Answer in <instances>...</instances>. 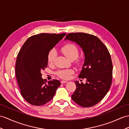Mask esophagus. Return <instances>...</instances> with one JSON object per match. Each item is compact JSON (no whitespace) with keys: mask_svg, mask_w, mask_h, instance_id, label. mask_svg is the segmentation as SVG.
<instances>
[{"mask_svg":"<svg viewBox=\"0 0 129 129\" xmlns=\"http://www.w3.org/2000/svg\"><path fill=\"white\" fill-rule=\"evenodd\" d=\"M67 82H68L67 81H64V80L61 81V83H67Z\"/></svg>","mask_w":129,"mask_h":129,"instance_id":"1","label":"esophagus"}]
</instances>
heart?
Returning a JSON list of instances; mask_svg holds the SVG:
<instances>
[{
  "instance_id": "1",
  "label": "heart",
  "mask_w": 129,
  "mask_h": 129,
  "mask_svg": "<svg viewBox=\"0 0 129 129\" xmlns=\"http://www.w3.org/2000/svg\"><path fill=\"white\" fill-rule=\"evenodd\" d=\"M61 51L70 60H75L79 55V50L75 45L71 43H68L62 46ZM56 56V51L55 49H52L49 51L47 56V61L49 64H52L55 61ZM79 60H76L77 64L80 63ZM74 73L72 69H61L56 72V75L63 79H68L71 75Z\"/></svg>"
}]
</instances>
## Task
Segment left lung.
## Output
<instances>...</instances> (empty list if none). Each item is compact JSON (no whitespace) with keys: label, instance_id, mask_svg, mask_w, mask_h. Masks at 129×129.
<instances>
[{"label":"left lung","instance_id":"left-lung-1","mask_svg":"<svg viewBox=\"0 0 129 129\" xmlns=\"http://www.w3.org/2000/svg\"><path fill=\"white\" fill-rule=\"evenodd\" d=\"M76 42L85 54V61L79 75L86 83L75 81L76 88L71 98L82 107H92L102 100L112 84L113 64L110 53L102 42L95 36L85 33H70L65 40Z\"/></svg>","mask_w":129,"mask_h":129}]
</instances>
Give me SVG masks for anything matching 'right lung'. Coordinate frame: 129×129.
I'll return each instance as SVG.
<instances>
[{
	"label": "right lung",
	"instance_id": "obj_1",
	"mask_svg": "<svg viewBox=\"0 0 129 129\" xmlns=\"http://www.w3.org/2000/svg\"><path fill=\"white\" fill-rule=\"evenodd\" d=\"M66 34H40L28 38L17 54L15 74L23 98L33 106H42L52 100L61 85L57 80L46 83L41 71L47 67L49 51Z\"/></svg>",
	"mask_w": 129,
	"mask_h": 129
}]
</instances>
